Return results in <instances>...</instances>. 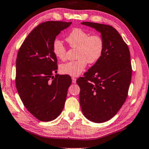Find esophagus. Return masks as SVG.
Segmentation results:
<instances>
[{"instance_id":"obj_1","label":"esophagus","mask_w":149,"mask_h":149,"mask_svg":"<svg viewBox=\"0 0 149 149\" xmlns=\"http://www.w3.org/2000/svg\"><path fill=\"white\" fill-rule=\"evenodd\" d=\"M76 81H77V79L74 78V77H72V81L73 84H75V83H76Z\"/></svg>"}]
</instances>
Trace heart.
<instances>
[{"mask_svg":"<svg viewBox=\"0 0 149 149\" xmlns=\"http://www.w3.org/2000/svg\"><path fill=\"white\" fill-rule=\"evenodd\" d=\"M66 41L70 47L78 49L77 53L78 59L63 63L60 67L61 72L70 76L80 74L88 63L97 62L103 55L105 49V42L100 35L90 34L81 28H75L71 31L66 37ZM52 48L56 57L60 60L66 59L67 49L61 40H54Z\"/></svg>","mask_w":149,"mask_h":149,"instance_id":"b5f03b06","label":"heart"}]
</instances>
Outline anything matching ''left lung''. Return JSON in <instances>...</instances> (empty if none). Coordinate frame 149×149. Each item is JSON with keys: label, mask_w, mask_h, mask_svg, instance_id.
Masks as SVG:
<instances>
[{"label": "left lung", "mask_w": 149, "mask_h": 149, "mask_svg": "<svg viewBox=\"0 0 149 149\" xmlns=\"http://www.w3.org/2000/svg\"><path fill=\"white\" fill-rule=\"evenodd\" d=\"M81 24L99 31L105 42L101 58L77 81L83 113L90 121L101 123L114 116L127 99L132 75L130 52L113 26Z\"/></svg>", "instance_id": "left-lung-1"}]
</instances>
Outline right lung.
Wrapping results in <instances>:
<instances>
[{"label": "right lung", "instance_id": "obj_1", "mask_svg": "<svg viewBox=\"0 0 149 149\" xmlns=\"http://www.w3.org/2000/svg\"><path fill=\"white\" fill-rule=\"evenodd\" d=\"M72 22L47 21L38 24L19 49L16 59L15 86L20 99L40 121L55 120L64 107L72 79L68 74L53 76L57 59L53 43Z\"/></svg>", "mask_w": 149, "mask_h": 149}]
</instances>
